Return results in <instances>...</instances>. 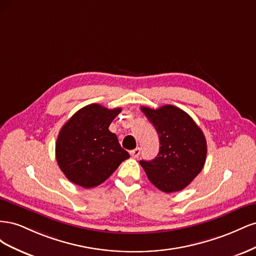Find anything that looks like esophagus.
<instances>
[{"label": "esophagus", "mask_w": 256, "mask_h": 256, "mask_svg": "<svg viewBox=\"0 0 256 256\" xmlns=\"http://www.w3.org/2000/svg\"><path fill=\"white\" fill-rule=\"evenodd\" d=\"M140 152H141V148H140V147H136V150L130 152V154H131V156H132L134 158H138V154H140Z\"/></svg>", "instance_id": "obj_1"}]
</instances>
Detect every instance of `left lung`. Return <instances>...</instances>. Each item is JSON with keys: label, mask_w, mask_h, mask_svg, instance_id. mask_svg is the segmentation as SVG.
Instances as JSON below:
<instances>
[{"label": "left lung", "mask_w": 256, "mask_h": 256, "mask_svg": "<svg viewBox=\"0 0 256 256\" xmlns=\"http://www.w3.org/2000/svg\"><path fill=\"white\" fill-rule=\"evenodd\" d=\"M159 134L157 157L140 164L150 182L166 193L180 191L194 180L205 164L207 143L203 131L189 114L171 104L157 110L142 106Z\"/></svg>", "instance_id": "8db88e82"}]
</instances>
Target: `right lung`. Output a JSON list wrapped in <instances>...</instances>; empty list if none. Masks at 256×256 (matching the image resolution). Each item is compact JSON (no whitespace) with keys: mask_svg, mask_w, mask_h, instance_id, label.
Masks as SVG:
<instances>
[{"mask_svg":"<svg viewBox=\"0 0 256 256\" xmlns=\"http://www.w3.org/2000/svg\"><path fill=\"white\" fill-rule=\"evenodd\" d=\"M122 111L92 104L76 112L62 127L56 145V161L72 182L92 188L109 178L129 154L122 148L110 124Z\"/></svg>","mask_w":256,"mask_h":256,"instance_id":"right-lung-1","label":"right lung"}]
</instances>
